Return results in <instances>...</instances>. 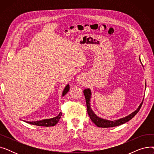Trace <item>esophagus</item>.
Here are the masks:
<instances>
[{
  "label": "esophagus",
  "mask_w": 154,
  "mask_h": 154,
  "mask_svg": "<svg viewBox=\"0 0 154 154\" xmlns=\"http://www.w3.org/2000/svg\"><path fill=\"white\" fill-rule=\"evenodd\" d=\"M84 79H85V76L84 75L81 74V75H78V77H77V80L80 83V82H82L84 81Z\"/></svg>",
  "instance_id": "34e87169"
}]
</instances>
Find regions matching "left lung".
I'll use <instances>...</instances> for the list:
<instances>
[{
  "mask_svg": "<svg viewBox=\"0 0 154 154\" xmlns=\"http://www.w3.org/2000/svg\"><path fill=\"white\" fill-rule=\"evenodd\" d=\"M139 60L140 61V59L139 57ZM141 62V61H140ZM145 87H146V83H145ZM84 94L85 97V100H86V103H87V113L88 115L89 116L91 119L92 120V122L99 127H102V128H108V127H116L119 126L122 124H124L126 122H127L128 121L131 120L138 113L139 111L143 99L141 103L139 105V106L138 107L134 112L131 113V114H129L128 116L119 119L117 120H107L105 119H102L100 117H99L97 116L94 111L92 110L91 107V99L92 97V92L90 88H86V89L84 90Z\"/></svg>",
  "mask_w": 154,
  "mask_h": 154,
  "instance_id": "8db88e82",
  "label": "left lung"
}]
</instances>
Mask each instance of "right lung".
Instances as JSON below:
<instances>
[{
    "label": "right lung",
    "mask_w": 154,
    "mask_h": 154,
    "mask_svg": "<svg viewBox=\"0 0 154 154\" xmlns=\"http://www.w3.org/2000/svg\"><path fill=\"white\" fill-rule=\"evenodd\" d=\"M69 89H70L69 84H67L64 88V89L62 94V96L63 97L65 95H66L69 91ZM61 116H62V113L60 112L57 116L53 118H51V119H43L41 120H37V121H32V122L31 121H26V120H23V121L31 125L42 126V127H52V126L55 125L58 123Z\"/></svg>",
    "instance_id": "right-lung-1"
}]
</instances>
